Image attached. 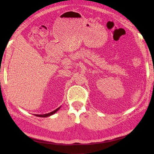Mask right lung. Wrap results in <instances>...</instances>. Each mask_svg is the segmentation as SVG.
I'll return each mask as SVG.
<instances>
[{
    "instance_id": "1",
    "label": "right lung",
    "mask_w": 154,
    "mask_h": 154,
    "mask_svg": "<svg viewBox=\"0 0 154 154\" xmlns=\"http://www.w3.org/2000/svg\"><path fill=\"white\" fill-rule=\"evenodd\" d=\"M60 108V106L58 108H57L56 110H53V111L50 112H49V113H47V114H44V115H34L37 116V117H49V116H51V115H54L55 112H57L58 111V110H59Z\"/></svg>"
}]
</instances>
